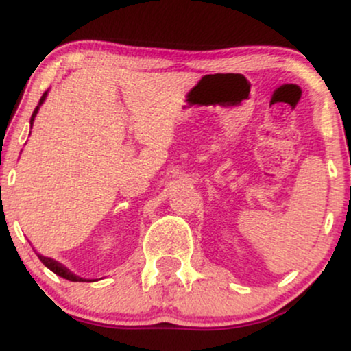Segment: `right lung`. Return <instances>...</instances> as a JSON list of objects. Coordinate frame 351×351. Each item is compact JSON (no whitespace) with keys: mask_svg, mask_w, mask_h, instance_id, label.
<instances>
[{"mask_svg":"<svg viewBox=\"0 0 351 351\" xmlns=\"http://www.w3.org/2000/svg\"><path fill=\"white\" fill-rule=\"evenodd\" d=\"M46 95H47V92H44V94H43V97H41V100H39V106L34 108V112H33V117H31V127H33L34 117L38 115V110H39V107H41L44 100H46ZM38 257H39V261H41V263H43L44 265H46L47 269H51L52 272H54V274H58V276H60V277H64V279H67V280H72V282H80V280H84L82 277H79V276H75V274H72V272L69 271V269H67V267H64V265L60 264V263H58V261L51 259V257H44V256H41V254H38Z\"/></svg>","mask_w":351,"mask_h":351,"instance_id":"1","label":"right lung"}]
</instances>
